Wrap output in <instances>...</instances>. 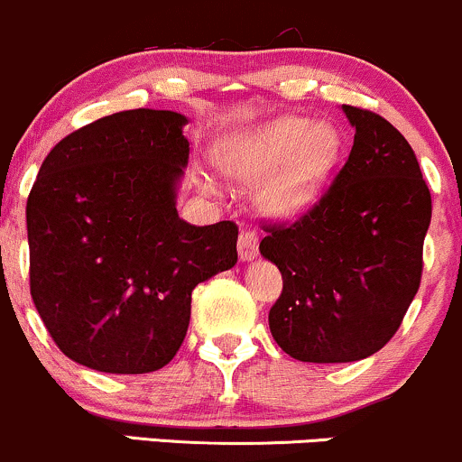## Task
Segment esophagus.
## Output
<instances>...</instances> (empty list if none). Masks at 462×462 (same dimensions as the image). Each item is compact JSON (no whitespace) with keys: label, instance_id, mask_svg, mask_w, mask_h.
<instances>
[{"label":"esophagus","instance_id":"34e87169","mask_svg":"<svg viewBox=\"0 0 462 462\" xmlns=\"http://www.w3.org/2000/svg\"><path fill=\"white\" fill-rule=\"evenodd\" d=\"M259 253V237L255 231H242L237 240V255L242 262H253Z\"/></svg>","mask_w":462,"mask_h":462}]
</instances>
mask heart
Returning a JSON list of instances; mask_svg holds the SVG:
<instances>
[{
	"instance_id": "b5f03b06",
	"label": "heart",
	"mask_w": 462,
	"mask_h": 462,
	"mask_svg": "<svg viewBox=\"0 0 462 462\" xmlns=\"http://www.w3.org/2000/svg\"><path fill=\"white\" fill-rule=\"evenodd\" d=\"M345 152V137L331 122L283 116L236 134L220 148L222 172L240 183L263 185L257 207L273 220H297L319 203Z\"/></svg>"
}]
</instances>
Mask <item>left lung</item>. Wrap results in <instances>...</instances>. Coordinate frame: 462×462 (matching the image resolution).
<instances>
[{
	"label": "left lung",
	"mask_w": 462,
	"mask_h": 462,
	"mask_svg": "<svg viewBox=\"0 0 462 462\" xmlns=\"http://www.w3.org/2000/svg\"><path fill=\"white\" fill-rule=\"evenodd\" d=\"M356 128L345 168L294 225L259 245L283 277L268 314L274 343L300 362H356L395 336L421 283L432 199L403 134L343 105Z\"/></svg>",
	"instance_id": "1"
}]
</instances>
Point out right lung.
<instances>
[{"label":"right lung","mask_w":462,"mask_h":462,"mask_svg":"<svg viewBox=\"0 0 462 462\" xmlns=\"http://www.w3.org/2000/svg\"><path fill=\"white\" fill-rule=\"evenodd\" d=\"M176 111L134 108L67 134L41 165L25 220L30 292L67 357L119 375L183 345L191 290L237 262V226H194L176 196L189 162Z\"/></svg>","instance_id":"add662e5"}]
</instances>
